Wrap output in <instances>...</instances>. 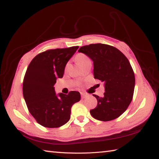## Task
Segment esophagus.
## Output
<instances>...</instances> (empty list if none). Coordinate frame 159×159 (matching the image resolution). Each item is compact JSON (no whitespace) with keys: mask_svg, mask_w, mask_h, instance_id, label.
Masks as SVG:
<instances>
[{"mask_svg":"<svg viewBox=\"0 0 159 159\" xmlns=\"http://www.w3.org/2000/svg\"><path fill=\"white\" fill-rule=\"evenodd\" d=\"M80 95H81V98H82V99L85 98L87 96V94L84 93H80Z\"/></svg>","mask_w":159,"mask_h":159,"instance_id":"34e87169","label":"esophagus"}]
</instances>
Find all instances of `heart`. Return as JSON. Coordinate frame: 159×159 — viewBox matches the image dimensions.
Segmentation results:
<instances>
[{
	"mask_svg": "<svg viewBox=\"0 0 159 159\" xmlns=\"http://www.w3.org/2000/svg\"><path fill=\"white\" fill-rule=\"evenodd\" d=\"M75 60L80 66H82L84 63L89 61L90 59L88 57L83 53H79L75 57Z\"/></svg>",
	"mask_w": 159,
	"mask_h": 159,
	"instance_id": "1",
	"label": "heart"
}]
</instances>
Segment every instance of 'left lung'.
<instances>
[{
	"mask_svg": "<svg viewBox=\"0 0 159 159\" xmlns=\"http://www.w3.org/2000/svg\"><path fill=\"white\" fill-rule=\"evenodd\" d=\"M79 52L93 61L94 79L104 83V96L93 94L98 104L90 111L91 115L103 121L116 119L127 109L133 99L135 78L129 61L116 48L103 43L82 46Z\"/></svg>",
	"mask_w": 159,
	"mask_h": 159,
	"instance_id": "obj_1",
	"label": "left lung"
}]
</instances>
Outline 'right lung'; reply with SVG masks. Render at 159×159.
<instances>
[{
	"label": "right lung",
	"mask_w": 159,
	"mask_h": 159,
	"mask_svg": "<svg viewBox=\"0 0 159 159\" xmlns=\"http://www.w3.org/2000/svg\"><path fill=\"white\" fill-rule=\"evenodd\" d=\"M79 48L48 50L30 63L23 80V96L37 122L46 128H58L69 121L72 105L80 100L79 92L57 95L54 85L62 78L66 63Z\"/></svg>",
	"instance_id": "1"
}]
</instances>
